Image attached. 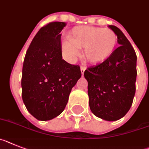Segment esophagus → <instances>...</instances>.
<instances>
[{"mask_svg":"<svg viewBox=\"0 0 149 149\" xmlns=\"http://www.w3.org/2000/svg\"><path fill=\"white\" fill-rule=\"evenodd\" d=\"M85 69H86V67L85 66H81V73H82V75L84 74Z\"/></svg>","mask_w":149,"mask_h":149,"instance_id":"1","label":"esophagus"}]
</instances>
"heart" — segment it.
<instances>
[{"label":"heart","instance_id":"b5f03b06","mask_svg":"<svg viewBox=\"0 0 149 149\" xmlns=\"http://www.w3.org/2000/svg\"><path fill=\"white\" fill-rule=\"evenodd\" d=\"M68 40L62 42V51L67 59L73 61L79 49L84 48V57L92 64L103 63L112 55L117 44L116 33L109 28L100 27H75L67 35Z\"/></svg>","mask_w":149,"mask_h":149}]
</instances>
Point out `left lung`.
I'll return each instance as SVG.
<instances>
[{
    "instance_id": "8db88e82",
    "label": "left lung",
    "mask_w": 149,
    "mask_h": 149,
    "mask_svg": "<svg viewBox=\"0 0 149 149\" xmlns=\"http://www.w3.org/2000/svg\"><path fill=\"white\" fill-rule=\"evenodd\" d=\"M116 33L120 45L107 60L85 70L89 107L94 116L107 121H117L131 107L136 92V55L121 30L109 25Z\"/></svg>"
}]
</instances>
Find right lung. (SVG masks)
Returning <instances> with one entry per match:
<instances>
[{
	"instance_id": "add662e5",
	"label": "right lung",
	"mask_w": 149,
	"mask_h": 149,
	"mask_svg": "<svg viewBox=\"0 0 149 149\" xmlns=\"http://www.w3.org/2000/svg\"><path fill=\"white\" fill-rule=\"evenodd\" d=\"M66 24L54 22L42 27L24 57L22 96L28 112L40 121L64 111L72 88L82 76L79 66L62 59L61 31Z\"/></svg>"
}]
</instances>
